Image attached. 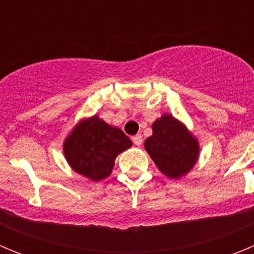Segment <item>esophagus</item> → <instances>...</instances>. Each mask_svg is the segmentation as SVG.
I'll list each match as a JSON object with an SVG mask.
<instances>
[{
  "mask_svg": "<svg viewBox=\"0 0 254 254\" xmlns=\"http://www.w3.org/2000/svg\"><path fill=\"white\" fill-rule=\"evenodd\" d=\"M132 141H133V143L136 146H141V143H142V136H141V134H136V136L132 137Z\"/></svg>",
  "mask_w": 254,
  "mask_h": 254,
  "instance_id": "esophagus-1",
  "label": "esophagus"
}]
</instances>
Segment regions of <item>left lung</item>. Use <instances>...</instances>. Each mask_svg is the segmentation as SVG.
Masks as SVG:
<instances>
[{
    "label": "left lung",
    "mask_w": 254,
    "mask_h": 254,
    "mask_svg": "<svg viewBox=\"0 0 254 254\" xmlns=\"http://www.w3.org/2000/svg\"><path fill=\"white\" fill-rule=\"evenodd\" d=\"M145 149L160 172L174 179L190 172L198 156L196 138L169 114L155 121Z\"/></svg>",
    "instance_id": "8db88e82"
}]
</instances>
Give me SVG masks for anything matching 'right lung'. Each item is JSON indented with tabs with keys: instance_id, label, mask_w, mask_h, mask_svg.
Wrapping results in <instances>:
<instances>
[{
	"instance_id": "obj_1",
	"label": "right lung",
	"mask_w": 254,
	"mask_h": 254,
	"mask_svg": "<svg viewBox=\"0 0 254 254\" xmlns=\"http://www.w3.org/2000/svg\"><path fill=\"white\" fill-rule=\"evenodd\" d=\"M132 145L120 128L98 117L81 122L66 138L64 151L75 172L93 181H102L112 173L114 159Z\"/></svg>"
}]
</instances>
